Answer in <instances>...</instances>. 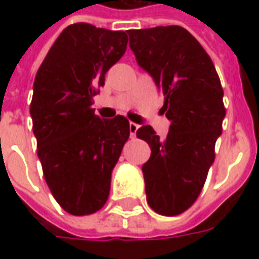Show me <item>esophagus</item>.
Masks as SVG:
<instances>
[{"mask_svg": "<svg viewBox=\"0 0 259 259\" xmlns=\"http://www.w3.org/2000/svg\"><path fill=\"white\" fill-rule=\"evenodd\" d=\"M129 129H130V136H132V137H136V132H137V129H139V124L130 122Z\"/></svg>", "mask_w": 259, "mask_h": 259, "instance_id": "obj_1", "label": "esophagus"}]
</instances>
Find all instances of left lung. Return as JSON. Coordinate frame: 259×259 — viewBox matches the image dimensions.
Segmentation results:
<instances>
[{"label": "left lung", "instance_id": "8db88e82", "mask_svg": "<svg viewBox=\"0 0 259 259\" xmlns=\"http://www.w3.org/2000/svg\"><path fill=\"white\" fill-rule=\"evenodd\" d=\"M136 61L163 94L161 112L170 120L165 140L151 126L137 137L151 157L143 165L147 202L165 217L179 215L198 198L215 159L226 109L223 90L209 55L180 26L127 30Z\"/></svg>", "mask_w": 259, "mask_h": 259}]
</instances>
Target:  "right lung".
Instances as JSON below:
<instances>
[{
    "instance_id": "right-lung-1",
    "label": "right lung",
    "mask_w": 259,
    "mask_h": 259,
    "mask_svg": "<svg viewBox=\"0 0 259 259\" xmlns=\"http://www.w3.org/2000/svg\"><path fill=\"white\" fill-rule=\"evenodd\" d=\"M126 46V31L74 23L55 40L34 79L37 155L54 198L76 217L105 205L112 169L130 136L124 116L101 119L91 108Z\"/></svg>"
}]
</instances>
